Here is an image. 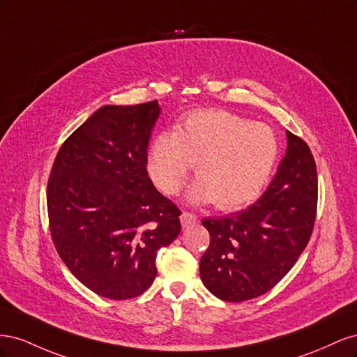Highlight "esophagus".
Returning <instances> with one entry per match:
<instances>
[{
  "instance_id": "obj_1",
  "label": "esophagus",
  "mask_w": 357,
  "mask_h": 357,
  "mask_svg": "<svg viewBox=\"0 0 357 357\" xmlns=\"http://www.w3.org/2000/svg\"><path fill=\"white\" fill-rule=\"evenodd\" d=\"M180 222H181L183 228H190V226L198 223V218L195 214L185 211V213H181V215H180Z\"/></svg>"
}]
</instances>
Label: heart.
<instances>
[{
  "label": "heart",
  "instance_id": "b5f03b06",
  "mask_svg": "<svg viewBox=\"0 0 357 357\" xmlns=\"http://www.w3.org/2000/svg\"><path fill=\"white\" fill-rule=\"evenodd\" d=\"M278 153L273 129L222 110H201L150 143L147 171L155 185L174 195L195 165L198 178L188 192L192 204L236 210L257 198Z\"/></svg>",
  "mask_w": 357,
  "mask_h": 357
}]
</instances>
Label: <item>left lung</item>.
<instances>
[{"instance_id":"8db88e82","label":"left lung","mask_w":357,"mask_h":357,"mask_svg":"<svg viewBox=\"0 0 357 357\" xmlns=\"http://www.w3.org/2000/svg\"><path fill=\"white\" fill-rule=\"evenodd\" d=\"M286 155L264 195L244 211L205 219L210 245L199 274L214 296L241 302L273 289L308 244L317 208V169L304 139L286 132Z\"/></svg>"}]
</instances>
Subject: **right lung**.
Instances as JSON below:
<instances>
[{"mask_svg": "<svg viewBox=\"0 0 357 357\" xmlns=\"http://www.w3.org/2000/svg\"><path fill=\"white\" fill-rule=\"evenodd\" d=\"M158 101L104 105L66 139L47 183L52 240L96 295L129 299L156 277V255L180 234V210L147 174Z\"/></svg>", "mask_w": 357, "mask_h": 357, "instance_id": "1", "label": "right lung"}]
</instances>
